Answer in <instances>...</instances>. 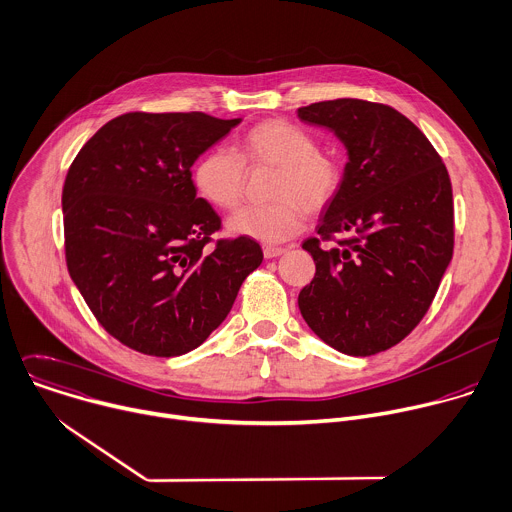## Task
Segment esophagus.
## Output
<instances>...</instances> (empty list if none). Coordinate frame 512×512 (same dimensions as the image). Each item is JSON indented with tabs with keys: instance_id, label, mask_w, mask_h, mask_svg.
Returning <instances> with one entry per match:
<instances>
[{
	"instance_id": "obj_1",
	"label": "esophagus",
	"mask_w": 512,
	"mask_h": 512,
	"mask_svg": "<svg viewBox=\"0 0 512 512\" xmlns=\"http://www.w3.org/2000/svg\"><path fill=\"white\" fill-rule=\"evenodd\" d=\"M286 248H278V246H264V258H276L280 254H284Z\"/></svg>"
}]
</instances>
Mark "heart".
<instances>
[{
	"label": "heart",
	"mask_w": 512,
	"mask_h": 512,
	"mask_svg": "<svg viewBox=\"0 0 512 512\" xmlns=\"http://www.w3.org/2000/svg\"><path fill=\"white\" fill-rule=\"evenodd\" d=\"M246 165H272V201L248 206L230 218V230L266 244L294 236L306 212L319 214L343 185L341 159L317 147L315 137L286 119H266L252 125L238 141V155L212 147L191 169L195 189L220 210H234L246 191Z\"/></svg>",
	"instance_id": "b5f03b06"
}]
</instances>
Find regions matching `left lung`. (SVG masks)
I'll use <instances>...</instances> for the list:
<instances>
[{
	"label": "left lung",
	"mask_w": 512,
	"mask_h": 512,
	"mask_svg": "<svg viewBox=\"0 0 512 512\" xmlns=\"http://www.w3.org/2000/svg\"><path fill=\"white\" fill-rule=\"evenodd\" d=\"M298 117L335 131L349 151L319 236L302 242L317 272L298 294L300 315L345 355L387 351L426 317L452 260L448 169L428 137L381 102L323 100Z\"/></svg>",
	"instance_id": "8db88e82"
}]
</instances>
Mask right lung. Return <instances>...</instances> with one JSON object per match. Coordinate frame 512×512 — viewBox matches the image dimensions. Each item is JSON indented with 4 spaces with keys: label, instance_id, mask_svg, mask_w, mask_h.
Masks as SVG:
<instances>
[{
    "label": "right lung",
    "instance_id": "add662e5",
    "mask_svg": "<svg viewBox=\"0 0 512 512\" xmlns=\"http://www.w3.org/2000/svg\"><path fill=\"white\" fill-rule=\"evenodd\" d=\"M238 123L127 113L100 127L68 169L70 278L100 327L133 351L177 357L199 347L264 258L248 236L212 238L222 220L191 179L193 161Z\"/></svg>",
    "mask_w": 512,
    "mask_h": 512
}]
</instances>
